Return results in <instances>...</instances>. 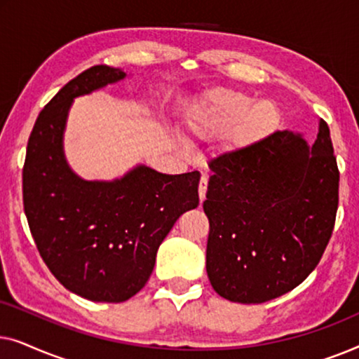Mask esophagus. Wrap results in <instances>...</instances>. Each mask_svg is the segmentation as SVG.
Instances as JSON below:
<instances>
[{
    "mask_svg": "<svg viewBox=\"0 0 359 359\" xmlns=\"http://www.w3.org/2000/svg\"><path fill=\"white\" fill-rule=\"evenodd\" d=\"M208 181H209V176L208 175H203L201 176V181H199V199L201 203L205 199V191H208Z\"/></svg>",
    "mask_w": 359,
    "mask_h": 359,
    "instance_id": "1",
    "label": "esophagus"
}]
</instances>
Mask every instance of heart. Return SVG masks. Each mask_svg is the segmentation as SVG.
I'll use <instances>...</instances> for the list:
<instances>
[{
  "mask_svg": "<svg viewBox=\"0 0 359 359\" xmlns=\"http://www.w3.org/2000/svg\"><path fill=\"white\" fill-rule=\"evenodd\" d=\"M276 122V109L266 101L252 102L243 93L214 90L201 101L191 127L199 137H215L229 130L232 147H247L263 139Z\"/></svg>",
  "mask_w": 359,
  "mask_h": 359,
  "instance_id": "b5f03b06",
  "label": "heart"
}]
</instances>
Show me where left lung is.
<instances>
[{"instance_id": "1", "label": "left lung", "mask_w": 359, "mask_h": 359, "mask_svg": "<svg viewBox=\"0 0 359 359\" xmlns=\"http://www.w3.org/2000/svg\"><path fill=\"white\" fill-rule=\"evenodd\" d=\"M209 168L203 208L214 291L240 304L292 291L316 269L335 225L340 173L327 122L313 145L278 130L215 156Z\"/></svg>"}]
</instances>
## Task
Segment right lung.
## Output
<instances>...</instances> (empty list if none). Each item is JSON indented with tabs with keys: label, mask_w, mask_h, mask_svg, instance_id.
<instances>
[{
	"label": "right lung",
	"mask_w": 359,
	"mask_h": 359,
	"mask_svg": "<svg viewBox=\"0 0 359 359\" xmlns=\"http://www.w3.org/2000/svg\"><path fill=\"white\" fill-rule=\"evenodd\" d=\"M95 65L68 81L39 114L27 142L22 199L39 253L68 291L95 302H124L149 281L160 243L199 205V171L163 175L150 166L112 181H86L63 151L75 97L124 80Z\"/></svg>",
	"instance_id": "right-lung-1"
}]
</instances>
